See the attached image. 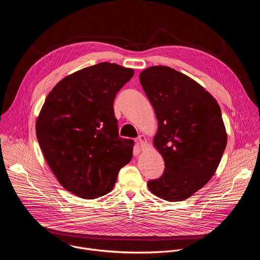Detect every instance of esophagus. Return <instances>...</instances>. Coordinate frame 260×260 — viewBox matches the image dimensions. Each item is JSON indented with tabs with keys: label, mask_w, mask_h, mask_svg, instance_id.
<instances>
[{
	"label": "esophagus",
	"mask_w": 260,
	"mask_h": 260,
	"mask_svg": "<svg viewBox=\"0 0 260 260\" xmlns=\"http://www.w3.org/2000/svg\"><path fill=\"white\" fill-rule=\"evenodd\" d=\"M138 141H139V143H140V145L142 147V149H145V148L147 147V139L144 136H140L138 138Z\"/></svg>",
	"instance_id": "1"
}]
</instances>
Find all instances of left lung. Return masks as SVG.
<instances>
[{
    "label": "left lung",
    "instance_id": "8db88e82",
    "mask_svg": "<svg viewBox=\"0 0 260 260\" xmlns=\"http://www.w3.org/2000/svg\"><path fill=\"white\" fill-rule=\"evenodd\" d=\"M140 82L158 120L153 144L166 166L147 186L165 201H184L210 181L225 150L220 107L202 85L170 67L144 70Z\"/></svg>",
    "mask_w": 260,
    "mask_h": 260
}]
</instances>
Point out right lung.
Returning a JSON list of instances; mask_svg holds the SVG:
<instances>
[{
	"label": "right lung",
	"instance_id": "obj_1",
	"mask_svg": "<svg viewBox=\"0 0 260 260\" xmlns=\"http://www.w3.org/2000/svg\"><path fill=\"white\" fill-rule=\"evenodd\" d=\"M134 70L100 62L60 80L36 121L44 157L61 186L92 200L113 189L133 157L134 141L118 135L113 102Z\"/></svg>",
	"mask_w": 260,
	"mask_h": 260
}]
</instances>
